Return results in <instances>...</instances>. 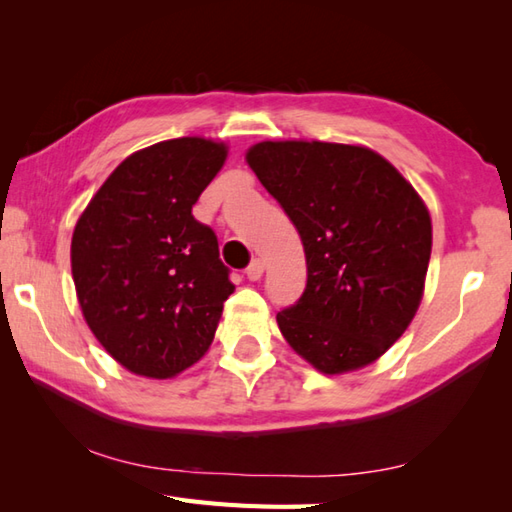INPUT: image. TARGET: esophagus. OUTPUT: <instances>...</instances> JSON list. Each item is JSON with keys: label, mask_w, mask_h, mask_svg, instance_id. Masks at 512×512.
Returning <instances> with one entry per match:
<instances>
[{"label": "esophagus", "mask_w": 512, "mask_h": 512, "mask_svg": "<svg viewBox=\"0 0 512 512\" xmlns=\"http://www.w3.org/2000/svg\"><path fill=\"white\" fill-rule=\"evenodd\" d=\"M262 275H264V262L262 259H253V262H250L246 268V277L250 281H257V279H262Z\"/></svg>", "instance_id": "1"}]
</instances>
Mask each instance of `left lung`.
<instances>
[{
  "label": "left lung",
  "instance_id": "1",
  "mask_svg": "<svg viewBox=\"0 0 512 512\" xmlns=\"http://www.w3.org/2000/svg\"><path fill=\"white\" fill-rule=\"evenodd\" d=\"M246 160L301 235L308 281L279 330L323 374L383 356L416 314L431 257V217L376 151L319 140H264Z\"/></svg>",
  "mask_w": 512,
  "mask_h": 512
}]
</instances>
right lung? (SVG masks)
Here are the masks:
<instances>
[{
	"label": "right lung",
	"mask_w": 512,
	"mask_h": 512,
	"mask_svg": "<svg viewBox=\"0 0 512 512\" xmlns=\"http://www.w3.org/2000/svg\"><path fill=\"white\" fill-rule=\"evenodd\" d=\"M224 143L162 140L125 158L72 235L85 321L132 374L173 378L213 343L235 286L211 226L191 209L226 160Z\"/></svg>",
	"instance_id": "add662e5"
}]
</instances>
